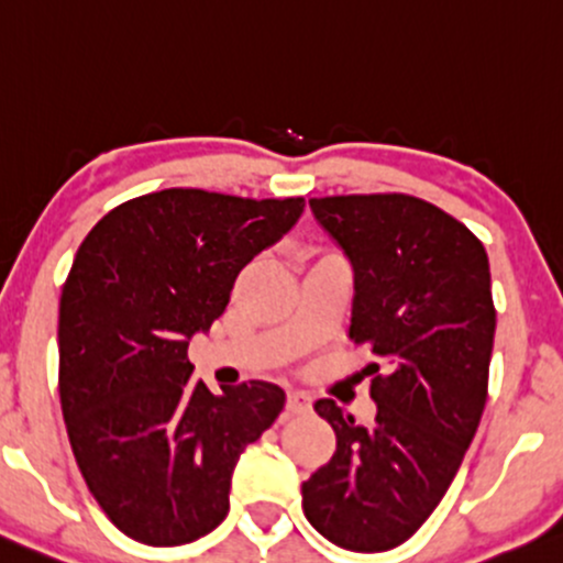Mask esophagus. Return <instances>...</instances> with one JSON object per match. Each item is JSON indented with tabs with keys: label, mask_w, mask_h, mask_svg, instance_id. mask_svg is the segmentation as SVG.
I'll list each match as a JSON object with an SVG mask.
<instances>
[{
	"label": "esophagus",
	"mask_w": 563,
	"mask_h": 563,
	"mask_svg": "<svg viewBox=\"0 0 563 563\" xmlns=\"http://www.w3.org/2000/svg\"><path fill=\"white\" fill-rule=\"evenodd\" d=\"M286 409L290 411V415H303V411L311 409V396L303 390H288Z\"/></svg>",
	"instance_id": "34e87169"
}]
</instances>
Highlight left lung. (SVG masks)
Returning <instances> with one entry per match:
<instances>
[{
    "label": "left lung",
    "mask_w": 563,
    "mask_h": 563,
    "mask_svg": "<svg viewBox=\"0 0 563 563\" xmlns=\"http://www.w3.org/2000/svg\"><path fill=\"white\" fill-rule=\"evenodd\" d=\"M354 267L349 338L372 354L369 428L333 398L314 411L335 453L301 485L330 543L380 553L406 543L456 477L487 401L496 307L483 241L409 194L309 199Z\"/></svg>",
    "instance_id": "1"
}]
</instances>
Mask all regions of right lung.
<instances>
[{"label":"right lung","instance_id":"obj_1","mask_svg":"<svg viewBox=\"0 0 563 563\" xmlns=\"http://www.w3.org/2000/svg\"><path fill=\"white\" fill-rule=\"evenodd\" d=\"M301 212V196L165 188L114 207L78 246L59 296V404L88 490L128 538L165 548L212 532L241 453L286 406L273 383L220 396L194 383L188 338Z\"/></svg>","mask_w":563,"mask_h":563}]
</instances>
